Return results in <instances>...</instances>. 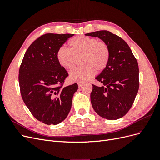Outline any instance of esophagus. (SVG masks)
<instances>
[{"instance_id":"1","label":"esophagus","mask_w":160,"mask_h":160,"mask_svg":"<svg viewBox=\"0 0 160 160\" xmlns=\"http://www.w3.org/2000/svg\"><path fill=\"white\" fill-rule=\"evenodd\" d=\"M82 85V83H80V82H79V83H78V86H79V88H80V87Z\"/></svg>"}]
</instances>
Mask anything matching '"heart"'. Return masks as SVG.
Returning a JSON list of instances; mask_svg holds the SVG:
<instances>
[{"label":"heart","mask_w":160,"mask_h":160,"mask_svg":"<svg viewBox=\"0 0 160 160\" xmlns=\"http://www.w3.org/2000/svg\"><path fill=\"white\" fill-rule=\"evenodd\" d=\"M70 49L61 47L57 51V59L59 65L66 69H71L75 65V58H81L83 66L77 67L69 73L72 81L84 82L95 74V69L103 70L109 60V50L103 42L85 36L76 37L69 42Z\"/></svg>","instance_id":"obj_1"}]
</instances>
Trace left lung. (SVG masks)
<instances>
[{
  "instance_id": "left-lung-1",
  "label": "left lung",
  "mask_w": 160,
  "mask_h": 160,
  "mask_svg": "<svg viewBox=\"0 0 160 160\" xmlns=\"http://www.w3.org/2000/svg\"><path fill=\"white\" fill-rule=\"evenodd\" d=\"M85 35L102 40L110 53L108 65L95 78L103 85H92V107L105 119H119L132 108L138 92V61L127 42L108 31H95Z\"/></svg>"
}]
</instances>
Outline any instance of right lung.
<instances>
[{
	"instance_id": "1",
	"label": "right lung",
	"mask_w": 160,
	"mask_h": 160,
	"mask_svg": "<svg viewBox=\"0 0 160 160\" xmlns=\"http://www.w3.org/2000/svg\"><path fill=\"white\" fill-rule=\"evenodd\" d=\"M73 34L43 35L28 48L19 69L18 81L22 100L32 115L47 125L65 120L71 108L78 85L62 87L69 76L57 59L59 48Z\"/></svg>"
}]
</instances>
